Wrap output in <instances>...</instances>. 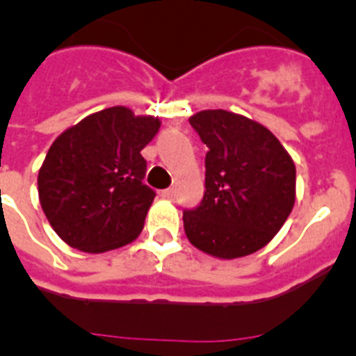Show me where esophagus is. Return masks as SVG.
I'll return each instance as SVG.
<instances>
[{
  "instance_id": "obj_1",
  "label": "esophagus",
  "mask_w": 356,
  "mask_h": 356,
  "mask_svg": "<svg viewBox=\"0 0 356 356\" xmlns=\"http://www.w3.org/2000/svg\"><path fill=\"white\" fill-rule=\"evenodd\" d=\"M160 196L165 197V200H175L176 191L175 188H165V191H162V193H160Z\"/></svg>"
}]
</instances>
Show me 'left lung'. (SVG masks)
I'll return each instance as SVG.
<instances>
[{
	"instance_id": "1",
	"label": "left lung",
	"mask_w": 356,
	"mask_h": 356,
	"mask_svg": "<svg viewBox=\"0 0 356 356\" xmlns=\"http://www.w3.org/2000/svg\"><path fill=\"white\" fill-rule=\"evenodd\" d=\"M188 122L209 151L203 200L184 212L187 238L217 259L262 250L294 207L291 155L260 122L228 110H203Z\"/></svg>"
}]
</instances>
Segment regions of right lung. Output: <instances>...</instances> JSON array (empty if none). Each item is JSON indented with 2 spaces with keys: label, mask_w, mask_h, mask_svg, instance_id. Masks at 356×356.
Listing matches in <instances>:
<instances>
[{
  "label": "right lung",
  "mask_w": 356,
  "mask_h": 356,
  "mask_svg": "<svg viewBox=\"0 0 356 356\" xmlns=\"http://www.w3.org/2000/svg\"><path fill=\"white\" fill-rule=\"evenodd\" d=\"M160 121L112 106L87 115L49 147L39 171V200L58 237L87 253L135 241L155 200L144 184L140 151Z\"/></svg>",
  "instance_id": "add662e5"
}]
</instances>
